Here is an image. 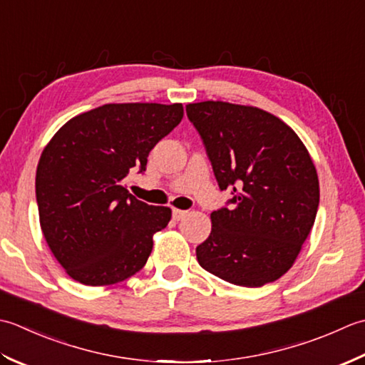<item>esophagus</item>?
<instances>
[{
	"mask_svg": "<svg viewBox=\"0 0 365 365\" xmlns=\"http://www.w3.org/2000/svg\"><path fill=\"white\" fill-rule=\"evenodd\" d=\"M185 215H187V211H182V210H173V219L175 220H181L184 219Z\"/></svg>",
	"mask_w": 365,
	"mask_h": 365,
	"instance_id": "esophagus-1",
	"label": "esophagus"
}]
</instances>
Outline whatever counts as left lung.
Wrapping results in <instances>:
<instances>
[{"label":"left lung","mask_w":365,"mask_h":365,"mask_svg":"<svg viewBox=\"0 0 365 365\" xmlns=\"http://www.w3.org/2000/svg\"><path fill=\"white\" fill-rule=\"evenodd\" d=\"M230 207L211 212L200 266L240 287H263L293 266L317 217L319 184L294 130L267 111L206 101L185 106Z\"/></svg>","instance_id":"8db88e82"}]
</instances>
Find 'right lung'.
Wrapping results in <instances>:
<instances>
[{"mask_svg": "<svg viewBox=\"0 0 365 365\" xmlns=\"http://www.w3.org/2000/svg\"><path fill=\"white\" fill-rule=\"evenodd\" d=\"M182 115L181 103H106L72 118L43 148L36 172L41 228L73 280L113 285L146 264L172 210L140 202L124 178L145 172L150 151Z\"/></svg>", "mask_w": 365, "mask_h": 365, "instance_id": "right-lung-1", "label": "right lung"}]
</instances>
